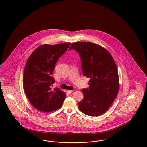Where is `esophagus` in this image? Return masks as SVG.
I'll return each instance as SVG.
<instances>
[{
  "instance_id": "34e87169",
  "label": "esophagus",
  "mask_w": 147,
  "mask_h": 147,
  "mask_svg": "<svg viewBox=\"0 0 147 147\" xmlns=\"http://www.w3.org/2000/svg\"><path fill=\"white\" fill-rule=\"evenodd\" d=\"M73 92V90H67V92L68 93V94H71V92Z\"/></svg>"
}]
</instances>
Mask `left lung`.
<instances>
[{"mask_svg": "<svg viewBox=\"0 0 147 147\" xmlns=\"http://www.w3.org/2000/svg\"><path fill=\"white\" fill-rule=\"evenodd\" d=\"M69 50L79 54L84 76L89 78L88 88L82 89L84 98L80 111L86 115L98 116L107 111L117 97L119 89L117 66L110 52L91 42H76Z\"/></svg>", "mask_w": 147, "mask_h": 147, "instance_id": "obj_1", "label": "left lung"}]
</instances>
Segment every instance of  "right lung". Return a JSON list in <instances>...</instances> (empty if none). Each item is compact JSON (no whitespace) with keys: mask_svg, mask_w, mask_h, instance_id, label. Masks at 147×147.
<instances>
[{"mask_svg":"<svg viewBox=\"0 0 147 147\" xmlns=\"http://www.w3.org/2000/svg\"><path fill=\"white\" fill-rule=\"evenodd\" d=\"M71 43L43 44L32 52L24 69V91L30 103L44 112L61 107L66 94L58 88H52L55 81L52 76L56 63Z\"/></svg>","mask_w":147,"mask_h":147,"instance_id":"right-lung-1","label":"right lung"}]
</instances>
